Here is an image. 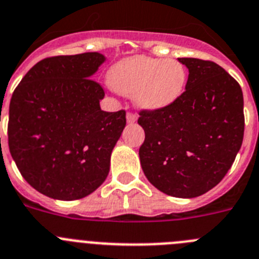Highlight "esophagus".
I'll list each match as a JSON object with an SVG mask.
<instances>
[{
    "mask_svg": "<svg viewBox=\"0 0 259 259\" xmlns=\"http://www.w3.org/2000/svg\"><path fill=\"white\" fill-rule=\"evenodd\" d=\"M137 120V117L136 114L134 113H127V123L128 124H132V123H135Z\"/></svg>",
    "mask_w": 259,
    "mask_h": 259,
    "instance_id": "esophagus-1",
    "label": "esophagus"
}]
</instances>
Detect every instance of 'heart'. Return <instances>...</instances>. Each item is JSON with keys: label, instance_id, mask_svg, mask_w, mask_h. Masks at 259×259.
Here are the masks:
<instances>
[{"label": "heart", "instance_id": "obj_1", "mask_svg": "<svg viewBox=\"0 0 259 259\" xmlns=\"http://www.w3.org/2000/svg\"><path fill=\"white\" fill-rule=\"evenodd\" d=\"M108 78L117 92L134 95V103L139 109L162 111L181 99L187 70L177 60L137 55L114 64Z\"/></svg>", "mask_w": 259, "mask_h": 259}]
</instances>
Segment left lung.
Returning <instances> with one entry per match:
<instances>
[{
	"label": "left lung",
	"mask_w": 259,
	"mask_h": 259,
	"mask_svg": "<svg viewBox=\"0 0 259 259\" xmlns=\"http://www.w3.org/2000/svg\"><path fill=\"white\" fill-rule=\"evenodd\" d=\"M189 69L185 92L162 111H140L139 150L146 179L162 193L196 198L221 182L244 137L239 83L218 64L179 58Z\"/></svg>",
	"instance_id": "8db88e82"
}]
</instances>
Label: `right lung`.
Here are the masks:
<instances>
[{
  "instance_id": "right-lung-1",
  "label": "right lung",
  "mask_w": 259,
  "mask_h": 259,
  "mask_svg": "<svg viewBox=\"0 0 259 259\" xmlns=\"http://www.w3.org/2000/svg\"><path fill=\"white\" fill-rule=\"evenodd\" d=\"M105 60L99 52L44 59L11 97V156L25 181L49 198L82 199L108 177L125 111L100 108L105 94L91 78Z\"/></svg>"
}]
</instances>
